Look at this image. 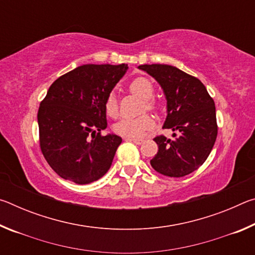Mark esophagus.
<instances>
[{
  "instance_id": "34e87169",
  "label": "esophagus",
  "mask_w": 255,
  "mask_h": 255,
  "mask_svg": "<svg viewBox=\"0 0 255 255\" xmlns=\"http://www.w3.org/2000/svg\"><path fill=\"white\" fill-rule=\"evenodd\" d=\"M125 140L132 141V143H135L137 145H140L141 143H143V139H138V138H125Z\"/></svg>"
}]
</instances>
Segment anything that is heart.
<instances>
[{"label":"heart","mask_w":255,"mask_h":255,"mask_svg":"<svg viewBox=\"0 0 255 255\" xmlns=\"http://www.w3.org/2000/svg\"><path fill=\"white\" fill-rule=\"evenodd\" d=\"M129 91L145 101L147 110L155 108L152 99L154 97V86L150 81L145 77H137L129 84ZM106 111L108 116L115 118L118 115V103L115 94H110L106 101ZM153 120L147 115L139 116L137 118H125L115 125V131L118 135L126 138H138L144 135V132L152 128Z\"/></svg>","instance_id":"1"}]
</instances>
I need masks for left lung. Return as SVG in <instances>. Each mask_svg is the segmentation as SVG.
Returning <instances> with one entry per match:
<instances>
[{"mask_svg": "<svg viewBox=\"0 0 255 255\" xmlns=\"http://www.w3.org/2000/svg\"><path fill=\"white\" fill-rule=\"evenodd\" d=\"M157 82L166 99L163 128L171 129L173 139L154 138L157 154L150 165L159 174L181 178L199 169L209 156L217 137L215 102L197 77L164 64L140 65Z\"/></svg>", "mask_w": 255, "mask_h": 255, "instance_id": "left-lung-1", "label": "left lung"}]
</instances>
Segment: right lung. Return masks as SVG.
I'll list each match as a JSON object with an SVG mask.
<instances>
[{"label": "right lung", "instance_id": "1", "mask_svg": "<svg viewBox=\"0 0 255 255\" xmlns=\"http://www.w3.org/2000/svg\"><path fill=\"white\" fill-rule=\"evenodd\" d=\"M128 66L86 64L58 77L38 111L40 148L60 178L91 183L110 169L122 137L101 136L106 101Z\"/></svg>", "mask_w": 255, "mask_h": 255}]
</instances>
